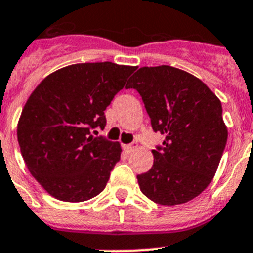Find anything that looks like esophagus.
<instances>
[{
	"instance_id": "obj_1",
	"label": "esophagus",
	"mask_w": 253,
	"mask_h": 253,
	"mask_svg": "<svg viewBox=\"0 0 253 253\" xmlns=\"http://www.w3.org/2000/svg\"><path fill=\"white\" fill-rule=\"evenodd\" d=\"M136 147H138V143L132 142V143H130V144H126V146H125V148H126L127 152H131V151L134 150V148H136Z\"/></svg>"
}]
</instances>
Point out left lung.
I'll use <instances>...</instances> for the list:
<instances>
[{"mask_svg": "<svg viewBox=\"0 0 253 253\" xmlns=\"http://www.w3.org/2000/svg\"><path fill=\"white\" fill-rule=\"evenodd\" d=\"M126 87L140 94L152 130L166 136L152 150V168L136 176L143 194L167 206L200 196L227 142L218 97L200 79L170 65L143 67Z\"/></svg>", "mask_w": 253, "mask_h": 253, "instance_id": "1", "label": "left lung"}]
</instances>
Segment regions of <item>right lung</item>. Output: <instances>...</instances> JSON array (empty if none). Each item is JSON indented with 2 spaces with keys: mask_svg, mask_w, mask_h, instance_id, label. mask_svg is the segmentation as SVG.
<instances>
[{
  "mask_svg": "<svg viewBox=\"0 0 253 253\" xmlns=\"http://www.w3.org/2000/svg\"><path fill=\"white\" fill-rule=\"evenodd\" d=\"M135 69L110 61L68 65L31 93L18 143L30 173L52 197L83 202L105 189L122 150L94 135L105 128L103 111Z\"/></svg>",
  "mask_w": 253,
  "mask_h": 253,
  "instance_id": "add662e5",
  "label": "right lung"
}]
</instances>
